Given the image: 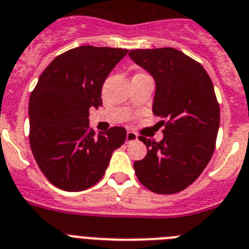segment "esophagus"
Segmentation results:
<instances>
[{"label":"esophagus","instance_id":"34e87169","mask_svg":"<svg viewBox=\"0 0 249 249\" xmlns=\"http://www.w3.org/2000/svg\"><path fill=\"white\" fill-rule=\"evenodd\" d=\"M136 140H137V135H136L135 132H131V131H128L126 135V141L129 143V142H133V141H136Z\"/></svg>","mask_w":249,"mask_h":249}]
</instances>
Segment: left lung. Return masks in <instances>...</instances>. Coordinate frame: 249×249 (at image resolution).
I'll return each mask as SVG.
<instances>
[{"label": "left lung", "instance_id": "1", "mask_svg": "<svg viewBox=\"0 0 249 249\" xmlns=\"http://www.w3.org/2000/svg\"><path fill=\"white\" fill-rule=\"evenodd\" d=\"M129 56L155 78L152 112L165 124L161 141L139 137L147 155L133 163L136 176L156 194H175L213 156L220 120L213 83L200 63L174 48L136 49Z\"/></svg>", "mask_w": 249, "mask_h": 249}]
</instances>
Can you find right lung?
<instances>
[{
  "label": "right lung",
  "instance_id": "obj_1",
  "mask_svg": "<svg viewBox=\"0 0 249 249\" xmlns=\"http://www.w3.org/2000/svg\"><path fill=\"white\" fill-rule=\"evenodd\" d=\"M127 49L84 45L58 55L30 95V147L41 173L65 191L95 185L110 156L126 141V129L98 136L89 128V109L102 106V87Z\"/></svg>",
  "mask_w": 249,
  "mask_h": 249
}]
</instances>
